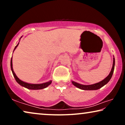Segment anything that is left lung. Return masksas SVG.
Wrapping results in <instances>:
<instances>
[{
  "label": "left lung",
  "instance_id": "left-lung-1",
  "mask_svg": "<svg viewBox=\"0 0 125 125\" xmlns=\"http://www.w3.org/2000/svg\"><path fill=\"white\" fill-rule=\"evenodd\" d=\"M114 66H115V59H114V57L113 66H112V70H111L110 72L109 73V74L105 78V79L99 82L98 83H94V84H92V85H89L80 84V83H77L76 82H74V81H72V83H73V85H74L75 86H76L77 88H79L80 89H82V90H92L99 89L102 88V86H104V85L106 84V83L110 81V80L111 79V78H112V77L113 76V74L114 70Z\"/></svg>",
  "mask_w": 125,
  "mask_h": 125
}]
</instances>
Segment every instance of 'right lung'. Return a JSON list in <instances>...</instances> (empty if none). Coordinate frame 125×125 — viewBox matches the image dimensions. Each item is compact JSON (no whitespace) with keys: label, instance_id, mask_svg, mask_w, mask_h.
Wrapping results in <instances>:
<instances>
[{"label":"right lung","instance_id":"add662e5","mask_svg":"<svg viewBox=\"0 0 125 125\" xmlns=\"http://www.w3.org/2000/svg\"><path fill=\"white\" fill-rule=\"evenodd\" d=\"M21 37H22V36ZM19 44V43L18 44V45H17L16 47H15L14 50L16 48V47H18ZM11 68L12 72V74L13 75V76H14V77L15 78V80H16L17 83H18L19 85H21V86H23V87H25V88H26L27 89H32V90L42 89H44V88H47V86H48L49 85H50L51 83H52V81H49L48 82H47V83H39V84H33V83H25V82H24L23 81H21V80H20L19 78L18 77L16 76V74H15L14 72H13V68H12V57L11 60Z\"/></svg>","mask_w":125,"mask_h":125}]
</instances>
